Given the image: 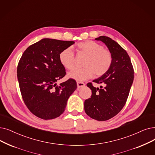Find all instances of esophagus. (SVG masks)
Here are the masks:
<instances>
[{
    "mask_svg": "<svg viewBox=\"0 0 155 155\" xmlns=\"http://www.w3.org/2000/svg\"><path fill=\"white\" fill-rule=\"evenodd\" d=\"M77 87H84L85 86V84L83 82H80V81H78L77 82Z\"/></svg>",
    "mask_w": 155,
    "mask_h": 155,
    "instance_id": "1",
    "label": "esophagus"
}]
</instances>
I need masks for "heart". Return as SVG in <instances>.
I'll return each instance as SVG.
<instances>
[{"label":"heart","instance_id":"obj_1","mask_svg":"<svg viewBox=\"0 0 155 155\" xmlns=\"http://www.w3.org/2000/svg\"><path fill=\"white\" fill-rule=\"evenodd\" d=\"M78 55H85L84 68L75 69L70 72V77L77 80H84L91 78L94 74L102 76L109 70L113 62L111 52L93 40H87L77 44ZM61 64L68 70L75 68V55L71 48L63 49L59 55Z\"/></svg>","mask_w":155,"mask_h":155}]
</instances>
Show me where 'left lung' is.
<instances>
[{
    "label": "left lung",
    "mask_w": 155,
    "mask_h": 155,
    "mask_svg": "<svg viewBox=\"0 0 155 155\" xmlns=\"http://www.w3.org/2000/svg\"><path fill=\"white\" fill-rule=\"evenodd\" d=\"M104 42L111 52L113 62L109 70L93 82L103 85L94 87L87 84L92 95L84 102V110L91 118L98 121L109 120L122 110L129 96L133 83L134 71L126 51L115 40L106 36L96 38Z\"/></svg>",
    "instance_id": "1"
}]
</instances>
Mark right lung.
<instances>
[{
    "instance_id": "obj_1",
    "label": "right lung",
    "mask_w": 155,
    "mask_h": 155,
    "mask_svg": "<svg viewBox=\"0 0 155 155\" xmlns=\"http://www.w3.org/2000/svg\"><path fill=\"white\" fill-rule=\"evenodd\" d=\"M73 41L43 38L30 45L20 58L17 77L23 101L31 113L44 120L59 117L67 101L77 89V82L69 78L56 84L66 75L59 55Z\"/></svg>"
}]
</instances>
